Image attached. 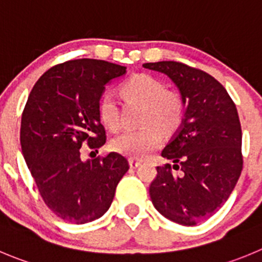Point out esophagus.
Masks as SVG:
<instances>
[{"label":"esophagus","mask_w":262,"mask_h":262,"mask_svg":"<svg viewBox=\"0 0 262 262\" xmlns=\"http://www.w3.org/2000/svg\"><path fill=\"white\" fill-rule=\"evenodd\" d=\"M140 164L141 162L138 161V159H134V158L129 159V167H131V168H136V167H139Z\"/></svg>","instance_id":"34e87169"}]
</instances>
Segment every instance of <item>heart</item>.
Masks as SVG:
<instances>
[{
	"label": "heart",
	"instance_id": "heart-1",
	"mask_svg": "<svg viewBox=\"0 0 262 262\" xmlns=\"http://www.w3.org/2000/svg\"><path fill=\"white\" fill-rule=\"evenodd\" d=\"M121 92L128 100L144 105L140 129L124 131L112 140V148L134 159H144L161 144V129L171 134L180 126L185 114L183 99L176 92L166 91L158 79L148 74H135L121 84ZM101 123L111 131L121 126V113L116 98L104 92L98 103Z\"/></svg>",
	"mask_w": 262,
	"mask_h": 262
}]
</instances>
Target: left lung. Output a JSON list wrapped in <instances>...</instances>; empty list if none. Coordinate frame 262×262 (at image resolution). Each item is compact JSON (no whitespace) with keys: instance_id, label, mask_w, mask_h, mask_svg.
Wrapping results in <instances>:
<instances>
[{"instance_id":"left-lung-1","label":"left lung","mask_w":262,"mask_h":262,"mask_svg":"<svg viewBox=\"0 0 262 262\" xmlns=\"http://www.w3.org/2000/svg\"><path fill=\"white\" fill-rule=\"evenodd\" d=\"M178 86L185 105L181 127L162 157L149 186L154 207L173 223L193 226L228 201L243 168L238 111L225 87L201 69L180 61L145 63ZM178 172L176 173V171Z\"/></svg>"}]
</instances>
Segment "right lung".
Returning <instances> with one entry per match:
<instances>
[{
  "mask_svg": "<svg viewBox=\"0 0 262 262\" xmlns=\"http://www.w3.org/2000/svg\"><path fill=\"white\" fill-rule=\"evenodd\" d=\"M126 67L95 59H77L45 72L28 96L20 126V145L45 204L71 224L101 217L128 161L112 151L82 159V148L106 141L98 114L105 84L123 76Z\"/></svg>",
  "mask_w": 262,
  "mask_h": 262,
  "instance_id": "obj_1",
  "label": "right lung"
}]
</instances>
